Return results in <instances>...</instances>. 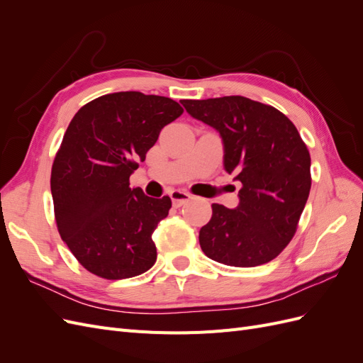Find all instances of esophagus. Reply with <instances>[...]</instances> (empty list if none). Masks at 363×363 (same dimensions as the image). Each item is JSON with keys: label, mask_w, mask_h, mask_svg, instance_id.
Listing matches in <instances>:
<instances>
[{"label": "esophagus", "mask_w": 363, "mask_h": 363, "mask_svg": "<svg viewBox=\"0 0 363 363\" xmlns=\"http://www.w3.org/2000/svg\"><path fill=\"white\" fill-rule=\"evenodd\" d=\"M169 196H171L172 204H174L175 207H180V206L186 204V203H188V201L192 199V195H191V194L184 192V191H180V189H175V191H172V192L169 194Z\"/></svg>", "instance_id": "obj_1"}]
</instances>
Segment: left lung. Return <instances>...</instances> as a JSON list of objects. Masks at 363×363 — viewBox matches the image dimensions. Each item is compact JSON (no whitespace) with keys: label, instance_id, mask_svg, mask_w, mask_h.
Wrapping results in <instances>:
<instances>
[{"label":"left lung","instance_id":"left-lung-1","mask_svg":"<svg viewBox=\"0 0 363 363\" xmlns=\"http://www.w3.org/2000/svg\"><path fill=\"white\" fill-rule=\"evenodd\" d=\"M182 104L218 131L224 168L242 184L236 208L212 204L211 221L200 230L204 255L239 268L276 259L296 232L312 184L298 130L277 108L240 95Z\"/></svg>","mask_w":363,"mask_h":363}]
</instances>
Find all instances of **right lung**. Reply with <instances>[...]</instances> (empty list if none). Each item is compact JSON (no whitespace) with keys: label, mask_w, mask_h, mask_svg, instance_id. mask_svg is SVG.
Instances as JSON below:
<instances>
[{"label":"right lung","mask_w":363,"mask_h":363,"mask_svg":"<svg viewBox=\"0 0 363 363\" xmlns=\"http://www.w3.org/2000/svg\"><path fill=\"white\" fill-rule=\"evenodd\" d=\"M182 113L171 98L130 91L95 98L69 123L51 169L54 215L63 242L95 276L130 279L155 265L151 235L171 199L131 189L130 175Z\"/></svg>","instance_id":"1"}]
</instances>
